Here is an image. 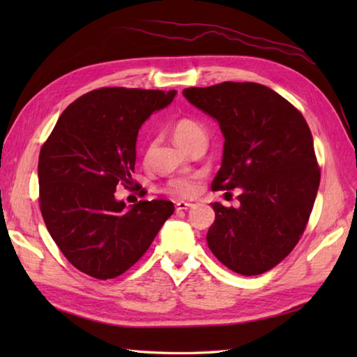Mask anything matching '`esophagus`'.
Returning <instances> with one entry per match:
<instances>
[{
    "label": "esophagus",
    "mask_w": 357,
    "mask_h": 357,
    "mask_svg": "<svg viewBox=\"0 0 357 357\" xmlns=\"http://www.w3.org/2000/svg\"><path fill=\"white\" fill-rule=\"evenodd\" d=\"M192 207H193V204H190V202H184V201L176 202V210L178 211H187V210H190Z\"/></svg>",
    "instance_id": "esophagus-1"
}]
</instances>
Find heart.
I'll return each instance as SVG.
<instances>
[{"label": "heart", "instance_id": "obj_1", "mask_svg": "<svg viewBox=\"0 0 357 357\" xmlns=\"http://www.w3.org/2000/svg\"><path fill=\"white\" fill-rule=\"evenodd\" d=\"M204 135V128L199 123L190 118H179L173 124V136L179 146H185L195 136ZM198 190V176H179L172 179L165 187V192L176 198H192Z\"/></svg>", "mask_w": 357, "mask_h": 357}]
</instances>
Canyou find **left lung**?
I'll use <instances>...</instances> for the list:
<instances>
[{"mask_svg": "<svg viewBox=\"0 0 357 357\" xmlns=\"http://www.w3.org/2000/svg\"><path fill=\"white\" fill-rule=\"evenodd\" d=\"M183 95L224 135L215 190L241 188V206L213 202L207 244L234 273L256 276L285 259L304 233L321 183L313 136L302 113L270 87L221 82Z\"/></svg>", "mask_w": 357, "mask_h": 357, "instance_id": "obj_1", "label": "left lung"}]
</instances>
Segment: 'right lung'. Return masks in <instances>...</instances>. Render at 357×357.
I'll use <instances>...</instances> for the list:
<instances>
[{
  "label": "right lung",
  "instance_id": "right-lung-1",
  "mask_svg": "<svg viewBox=\"0 0 357 357\" xmlns=\"http://www.w3.org/2000/svg\"><path fill=\"white\" fill-rule=\"evenodd\" d=\"M176 90L102 87L67 107L40 151L38 181L45 227L73 267L113 279L147 252L174 206L170 201H116L132 184L136 138Z\"/></svg>",
  "mask_w": 357,
  "mask_h": 357
}]
</instances>
